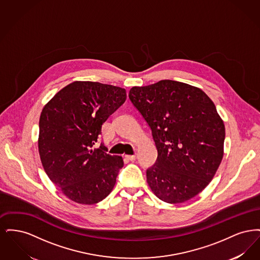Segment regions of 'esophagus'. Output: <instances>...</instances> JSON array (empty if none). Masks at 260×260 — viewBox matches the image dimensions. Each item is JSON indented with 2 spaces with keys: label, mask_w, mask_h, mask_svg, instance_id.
Here are the masks:
<instances>
[{
  "label": "esophagus",
  "mask_w": 260,
  "mask_h": 260,
  "mask_svg": "<svg viewBox=\"0 0 260 260\" xmlns=\"http://www.w3.org/2000/svg\"><path fill=\"white\" fill-rule=\"evenodd\" d=\"M125 158L129 161H135L136 159V155H125Z\"/></svg>",
  "instance_id": "esophagus-1"
}]
</instances>
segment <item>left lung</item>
I'll list each match as a JSON object with an SVG mask.
<instances>
[{
	"mask_svg": "<svg viewBox=\"0 0 260 260\" xmlns=\"http://www.w3.org/2000/svg\"><path fill=\"white\" fill-rule=\"evenodd\" d=\"M128 98L148 124L158 157L147 182L169 204L197 196L223 158L225 126L212 100L199 87L172 80L131 88Z\"/></svg>",
	"mask_w": 260,
	"mask_h": 260,
	"instance_id": "obj_1",
	"label": "left lung"
}]
</instances>
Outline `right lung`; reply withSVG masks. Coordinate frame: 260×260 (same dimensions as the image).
Returning a JSON list of instances; mask_svg holds the SVG:
<instances>
[{"mask_svg":"<svg viewBox=\"0 0 260 260\" xmlns=\"http://www.w3.org/2000/svg\"><path fill=\"white\" fill-rule=\"evenodd\" d=\"M126 99L125 89L98 82L76 81L60 89L40 116L38 147L52 183L78 204L93 205L115 186L124 161L101 143L102 124Z\"/></svg>","mask_w":260,"mask_h":260,"instance_id":"1","label":"right lung"}]
</instances>
